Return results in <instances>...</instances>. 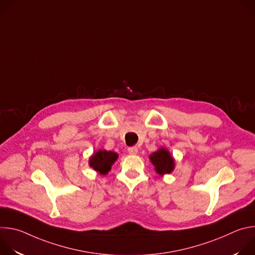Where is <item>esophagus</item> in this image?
Listing matches in <instances>:
<instances>
[{
	"label": "esophagus",
	"mask_w": 255,
	"mask_h": 255,
	"mask_svg": "<svg viewBox=\"0 0 255 255\" xmlns=\"http://www.w3.org/2000/svg\"><path fill=\"white\" fill-rule=\"evenodd\" d=\"M128 152H129V154H131V155H135V154H137L138 149H137V147L132 146V147H129V148H128Z\"/></svg>",
	"instance_id": "esophagus-1"
}]
</instances>
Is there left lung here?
<instances>
[{"label": "left lung", "instance_id": "obj_1", "mask_svg": "<svg viewBox=\"0 0 255 255\" xmlns=\"http://www.w3.org/2000/svg\"><path fill=\"white\" fill-rule=\"evenodd\" d=\"M150 160L155 166L156 172L159 174L170 173L174 167L172 156L169 154L168 150L164 148H160L158 151L153 152L150 155Z\"/></svg>", "mask_w": 255, "mask_h": 255}]
</instances>
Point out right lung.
<instances>
[{
	"label": "right lung",
	"instance_id": "add662e5",
	"mask_svg": "<svg viewBox=\"0 0 255 255\" xmlns=\"http://www.w3.org/2000/svg\"><path fill=\"white\" fill-rule=\"evenodd\" d=\"M118 158V154L112 151L99 150L90 158V166L101 174H106L111 169V165Z\"/></svg>",
	"mask_w": 255,
	"mask_h": 255
}]
</instances>
